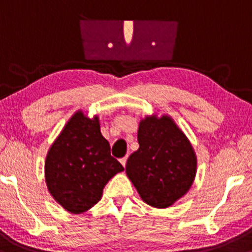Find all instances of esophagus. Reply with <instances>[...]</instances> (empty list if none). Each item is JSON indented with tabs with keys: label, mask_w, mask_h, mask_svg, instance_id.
I'll list each match as a JSON object with an SVG mask.
<instances>
[{
	"label": "esophagus",
	"mask_w": 252,
	"mask_h": 252,
	"mask_svg": "<svg viewBox=\"0 0 252 252\" xmlns=\"http://www.w3.org/2000/svg\"><path fill=\"white\" fill-rule=\"evenodd\" d=\"M126 162H127V157H124V158H121V159H120V163L123 164L124 168H125V166H126Z\"/></svg>",
	"instance_id": "1"
}]
</instances>
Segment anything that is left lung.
Segmentation results:
<instances>
[{
	"label": "left lung",
	"instance_id": "1",
	"mask_svg": "<svg viewBox=\"0 0 252 252\" xmlns=\"http://www.w3.org/2000/svg\"><path fill=\"white\" fill-rule=\"evenodd\" d=\"M138 143L127 159V176L144 202L170 207L194 182L197 160L190 141L170 117L154 114L139 123Z\"/></svg>",
	"mask_w": 252,
	"mask_h": 252
}]
</instances>
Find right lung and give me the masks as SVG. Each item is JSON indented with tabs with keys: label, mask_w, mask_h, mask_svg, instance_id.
<instances>
[{
	"label": "right lung",
	"mask_w": 252,
	"mask_h": 252,
	"mask_svg": "<svg viewBox=\"0 0 252 252\" xmlns=\"http://www.w3.org/2000/svg\"><path fill=\"white\" fill-rule=\"evenodd\" d=\"M124 166L111 156L98 117L76 112L51 145L45 181L53 199L73 214L87 212L101 200L104 186Z\"/></svg>",
	"instance_id": "1"
}]
</instances>
